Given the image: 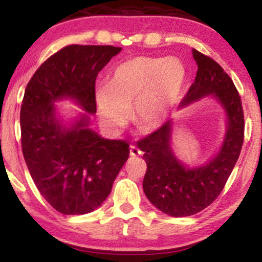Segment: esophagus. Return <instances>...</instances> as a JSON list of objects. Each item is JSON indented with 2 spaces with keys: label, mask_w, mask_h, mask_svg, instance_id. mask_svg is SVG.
Returning a JSON list of instances; mask_svg holds the SVG:
<instances>
[{
  "label": "esophagus",
  "mask_w": 262,
  "mask_h": 262,
  "mask_svg": "<svg viewBox=\"0 0 262 262\" xmlns=\"http://www.w3.org/2000/svg\"><path fill=\"white\" fill-rule=\"evenodd\" d=\"M129 150H130V156H139L141 155L140 149L135 145H130L129 146Z\"/></svg>",
  "instance_id": "esophagus-1"
}]
</instances>
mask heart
<instances>
[{
  "label": "heart",
  "mask_w": 262,
  "mask_h": 262,
  "mask_svg": "<svg viewBox=\"0 0 262 262\" xmlns=\"http://www.w3.org/2000/svg\"><path fill=\"white\" fill-rule=\"evenodd\" d=\"M185 65L179 58L138 56L123 62L111 75L108 85L96 89L95 100L101 122L110 130L133 119L143 130L160 127L179 103L186 83Z\"/></svg>",
  "instance_id": "b5f03b06"
}]
</instances>
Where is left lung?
Segmentation results:
<instances>
[{"label": "left lung", "instance_id": "obj_1", "mask_svg": "<svg viewBox=\"0 0 262 262\" xmlns=\"http://www.w3.org/2000/svg\"><path fill=\"white\" fill-rule=\"evenodd\" d=\"M192 53L198 68L196 79L180 107L213 95L227 112L228 128L218 155L196 169L185 167L173 155L170 146L171 121L137 143L146 162L143 181L145 196L156 208L172 217L193 215L217 200L235 166L244 141V112L233 80L212 58L196 49H192Z\"/></svg>", "mask_w": 262, "mask_h": 262}]
</instances>
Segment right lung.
Instances as JSON below:
<instances>
[{"label":"right lung","instance_id":"right-lung-1","mask_svg":"<svg viewBox=\"0 0 262 262\" xmlns=\"http://www.w3.org/2000/svg\"><path fill=\"white\" fill-rule=\"evenodd\" d=\"M122 48L73 44L39 66L20 107V143L33 181L48 203L62 214H86L100 207L128 160L125 140L102 139L82 116L66 129L54 101L71 97L96 113L97 75Z\"/></svg>","mask_w":262,"mask_h":262}]
</instances>
